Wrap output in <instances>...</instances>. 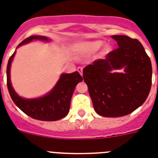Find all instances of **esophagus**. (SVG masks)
<instances>
[{"label":"esophagus","mask_w":158,"mask_h":158,"mask_svg":"<svg viewBox=\"0 0 158 158\" xmlns=\"http://www.w3.org/2000/svg\"><path fill=\"white\" fill-rule=\"evenodd\" d=\"M78 71H79V73H80V74L82 75V74H83V68H82V67H79V68H78Z\"/></svg>","instance_id":"34e87169"}]
</instances>
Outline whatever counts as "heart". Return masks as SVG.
<instances>
[{"instance_id":"b5f03b06","label":"heart","mask_w":158,"mask_h":158,"mask_svg":"<svg viewBox=\"0 0 158 158\" xmlns=\"http://www.w3.org/2000/svg\"><path fill=\"white\" fill-rule=\"evenodd\" d=\"M103 45V42L101 40H95V41L82 42L76 44L72 52L73 54L78 58L85 57L94 54Z\"/></svg>"}]
</instances>
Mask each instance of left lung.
Listing matches in <instances>:
<instances>
[{"mask_svg": "<svg viewBox=\"0 0 158 158\" xmlns=\"http://www.w3.org/2000/svg\"><path fill=\"white\" fill-rule=\"evenodd\" d=\"M118 47L83 69L84 81L99 115H128L145 102L152 87V68L141 43L126 35H113ZM124 69L123 73L113 72Z\"/></svg>", "mask_w": 158, "mask_h": 158, "instance_id": "1", "label": "left lung"}]
</instances>
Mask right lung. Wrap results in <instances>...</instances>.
<instances>
[{"label": "right lung", "instance_id": "obj_1", "mask_svg": "<svg viewBox=\"0 0 158 158\" xmlns=\"http://www.w3.org/2000/svg\"><path fill=\"white\" fill-rule=\"evenodd\" d=\"M32 40L50 41L45 36L32 35L23 40L19 45L28 44ZM17 47V48H18ZM16 52L9 58L6 67V83L11 98L16 106L32 118L41 121H56L68 115L73 93L77 84L83 80L79 72L72 73H62L53 89L45 96L34 99H26L19 96L16 92L10 79V69Z\"/></svg>", "mask_w": 158, "mask_h": 158}]
</instances>
